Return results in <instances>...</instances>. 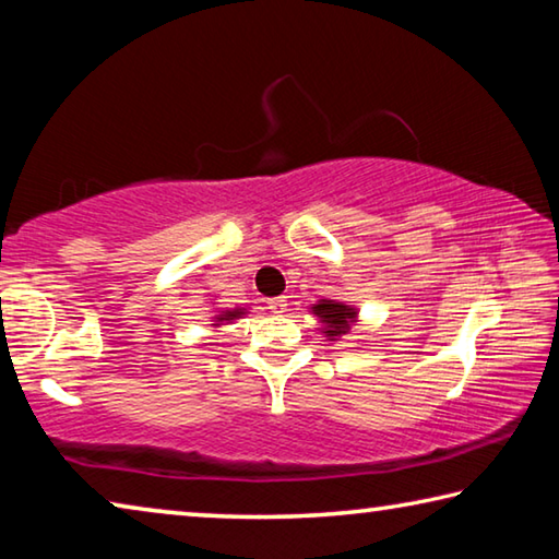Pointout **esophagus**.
<instances>
[{
  "label": "esophagus",
  "mask_w": 559,
  "mask_h": 559,
  "mask_svg": "<svg viewBox=\"0 0 559 559\" xmlns=\"http://www.w3.org/2000/svg\"><path fill=\"white\" fill-rule=\"evenodd\" d=\"M269 308H271V313L283 316V313H286V310H288V298H286V296L271 298V300H269Z\"/></svg>",
  "instance_id": "obj_1"
}]
</instances>
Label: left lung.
Instances as JSON below:
<instances>
[{"instance_id": "left-lung-1", "label": "left lung", "mask_w": 559, "mask_h": 559, "mask_svg": "<svg viewBox=\"0 0 559 559\" xmlns=\"http://www.w3.org/2000/svg\"><path fill=\"white\" fill-rule=\"evenodd\" d=\"M313 316L320 318V323H323V333L328 340H337L340 335H347L349 333V325L355 323L357 318V310L345 306V302H337V300H318L313 306Z\"/></svg>"}]
</instances>
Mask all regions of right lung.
<instances>
[{
	"mask_svg": "<svg viewBox=\"0 0 559 559\" xmlns=\"http://www.w3.org/2000/svg\"><path fill=\"white\" fill-rule=\"evenodd\" d=\"M239 316H243V308H236V310H222V313L216 316L214 323L219 325V323H224V320H236Z\"/></svg>",
	"mask_w": 559,
	"mask_h": 559,
	"instance_id": "right-lung-1",
	"label": "right lung"
}]
</instances>
